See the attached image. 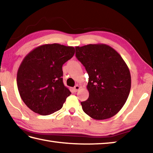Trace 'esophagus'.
Here are the masks:
<instances>
[{"instance_id":"34e87169","label":"esophagus","mask_w":153,"mask_h":153,"mask_svg":"<svg viewBox=\"0 0 153 153\" xmlns=\"http://www.w3.org/2000/svg\"><path fill=\"white\" fill-rule=\"evenodd\" d=\"M79 88H80V87L78 86V85H76V86H75V87H74V91L75 92H77V90H79Z\"/></svg>"}]
</instances>
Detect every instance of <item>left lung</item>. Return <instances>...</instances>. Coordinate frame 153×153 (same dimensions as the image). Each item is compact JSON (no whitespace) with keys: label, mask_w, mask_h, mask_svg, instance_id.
<instances>
[{"label":"left lung","mask_w":153,"mask_h":153,"mask_svg":"<svg viewBox=\"0 0 153 153\" xmlns=\"http://www.w3.org/2000/svg\"><path fill=\"white\" fill-rule=\"evenodd\" d=\"M76 56L89 76V97L82 109L97 120L115 115L125 105L131 88L128 65L115 49L105 44L76 46Z\"/></svg>","instance_id":"8db88e82"}]
</instances>
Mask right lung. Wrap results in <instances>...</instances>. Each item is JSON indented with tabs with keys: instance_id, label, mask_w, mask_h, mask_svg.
Masks as SVG:
<instances>
[{
	"instance_id": "obj_1",
	"label": "right lung",
	"mask_w": 153,
	"mask_h": 153,
	"mask_svg": "<svg viewBox=\"0 0 153 153\" xmlns=\"http://www.w3.org/2000/svg\"><path fill=\"white\" fill-rule=\"evenodd\" d=\"M75 48L60 44L38 46L23 59L17 74L20 97L34 113L48 115L60 110L71 94L63 82V65Z\"/></svg>"
}]
</instances>
